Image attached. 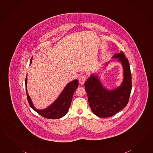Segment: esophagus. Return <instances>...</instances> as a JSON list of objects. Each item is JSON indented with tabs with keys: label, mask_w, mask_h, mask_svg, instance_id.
I'll list each match as a JSON object with an SVG mask.
<instances>
[{
	"label": "esophagus",
	"mask_w": 153,
	"mask_h": 153,
	"mask_svg": "<svg viewBox=\"0 0 153 153\" xmlns=\"http://www.w3.org/2000/svg\"><path fill=\"white\" fill-rule=\"evenodd\" d=\"M86 79V78L85 75H82L79 78V82H80V84H83L85 82Z\"/></svg>",
	"instance_id": "34e87169"
}]
</instances>
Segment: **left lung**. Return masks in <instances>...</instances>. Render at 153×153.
Instances as JSON below:
<instances>
[{
    "label": "left lung",
    "mask_w": 153,
    "mask_h": 153,
    "mask_svg": "<svg viewBox=\"0 0 153 153\" xmlns=\"http://www.w3.org/2000/svg\"><path fill=\"white\" fill-rule=\"evenodd\" d=\"M123 67V79L121 85L112 90L102 85L99 76L91 74L85 82L89 105L94 114L99 117H110L124 108L128 103L131 90V76L128 60L122 51L114 54ZM110 63L107 62L105 67Z\"/></svg>",
    "instance_id": "1"
}]
</instances>
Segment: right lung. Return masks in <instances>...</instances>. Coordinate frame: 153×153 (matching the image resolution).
<instances>
[{
	"label": "right lung",
	"instance_id": "1",
	"mask_svg": "<svg viewBox=\"0 0 153 153\" xmlns=\"http://www.w3.org/2000/svg\"><path fill=\"white\" fill-rule=\"evenodd\" d=\"M32 58H31L30 64L32 63ZM27 75H26V78L25 80V86L27 100L30 106L33 110L35 111L36 112H37L43 117L49 119L60 118L67 114L71 106L73 94L78 86V80L77 79L68 83L67 85L65 86L57 99L49 106L43 110H38L33 105L32 100L28 94L27 89Z\"/></svg>",
	"mask_w": 153,
	"mask_h": 153
}]
</instances>
